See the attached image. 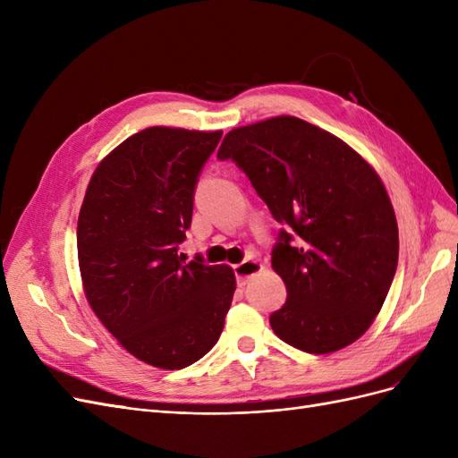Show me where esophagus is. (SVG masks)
<instances>
[{
    "label": "esophagus",
    "instance_id": "34e87169",
    "mask_svg": "<svg viewBox=\"0 0 458 458\" xmlns=\"http://www.w3.org/2000/svg\"><path fill=\"white\" fill-rule=\"evenodd\" d=\"M234 276H237V283L244 286L252 276L261 269V263L258 259H244L239 266H234Z\"/></svg>",
    "mask_w": 458,
    "mask_h": 458
}]
</instances>
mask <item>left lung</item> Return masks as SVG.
<instances>
[{
  "instance_id": "obj_1",
  "label": "left lung",
  "mask_w": 458,
  "mask_h": 458,
  "mask_svg": "<svg viewBox=\"0 0 458 458\" xmlns=\"http://www.w3.org/2000/svg\"><path fill=\"white\" fill-rule=\"evenodd\" d=\"M250 179L281 225L271 266L286 301L271 313L276 336L323 355L363 336L392 286L399 233L372 165L313 123L276 116L234 128L217 150Z\"/></svg>"
}]
</instances>
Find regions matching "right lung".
Returning <instances> with one entry per match:
<instances>
[{
	"label": "right lung",
	"mask_w": 458,
	"mask_h": 458,
	"mask_svg": "<svg viewBox=\"0 0 458 458\" xmlns=\"http://www.w3.org/2000/svg\"><path fill=\"white\" fill-rule=\"evenodd\" d=\"M221 131L147 128L97 165L78 216L91 310L140 361L185 369L210 352L234 294L229 266L185 261L195 187Z\"/></svg>",
	"instance_id": "obj_1"
}]
</instances>
